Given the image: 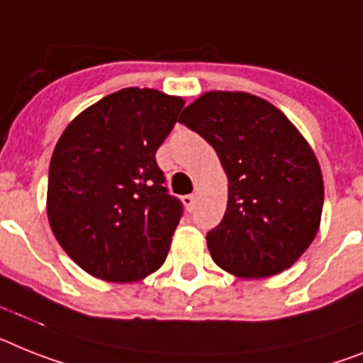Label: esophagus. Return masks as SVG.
I'll use <instances>...</instances> for the list:
<instances>
[{"label": "esophagus", "mask_w": 363, "mask_h": 363, "mask_svg": "<svg viewBox=\"0 0 363 363\" xmlns=\"http://www.w3.org/2000/svg\"><path fill=\"white\" fill-rule=\"evenodd\" d=\"M182 203H184L188 212H191V210L196 208V197L194 196H182Z\"/></svg>", "instance_id": "esophagus-1"}]
</instances>
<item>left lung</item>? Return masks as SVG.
I'll return each mask as SVG.
<instances>
[{"label":"left lung","instance_id":"8db88e82","mask_svg":"<svg viewBox=\"0 0 363 363\" xmlns=\"http://www.w3.org/2000/svg\"><path fill=\"white\" fill-rule=\"evenodd\" d=\"M179 121L216 149L227 173V210L206 234L216 264L243 279L288 269L315 238L325 197L306 140L277 106L245 92L205 94Z\"/></svg>","mask_w":363,"mask_h":363}]
</instances>
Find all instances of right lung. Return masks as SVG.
<instances>
[{"label": "right lung", "instance_id": "obj_1", "mask_svg": "<svg viewBox=\"0 0 363 363\" xmlns=\"http://www.w3.org/2000/svg\"><path fill=\"white\" fill-rule=\"evenodd\" d=\"M184 101L151 88H123L72 121L53 151L48 218L79 267L133 282L162 266L182 218L157 164Z\"/></svg>", "mask_w": 363, "mask_h": 363}]
</instances>
